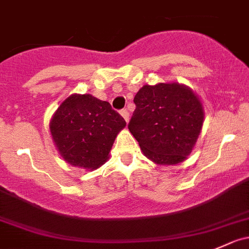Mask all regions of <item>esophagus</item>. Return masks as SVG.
Wrapping results in <instances>:
<instances>
[{
    "instance_id": "1",
    "label": "esophagus",
    "mask_w": 249,
    "mask_h": 249,
    "mask_svg": "<svg viewBox=\"0 0 249 249\" xmlns=\"http://www.w3.org/2000/svg\"><path fill=\"white\" fill-rule=\"evenodd\" d=\"M120 114H122V117L124 118V120L125 122H129V118H130V114H129V112H127V109H122L120 110Z\"/></svg>"
}]
</instances>
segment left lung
I'll use <instances>...</instances> for the list:
<instances>
[{
    "instance_id": "left-lung-1",
    "label": "left lung",
    "mask_w": 249,
    "mask_h": 249,
    "mask_svg": "<svg viewBox=\"0 0 249 249\" xmlns=\"http://www.w3.org/2000/svg\"><path fill=\"white\" fill-rule=\"evenodd\" d=\"M129 127L142 153L158 165L185 160L201 134L204 110L198 96L178 83L142 86Z\"/></svg>"
}]
</instances>
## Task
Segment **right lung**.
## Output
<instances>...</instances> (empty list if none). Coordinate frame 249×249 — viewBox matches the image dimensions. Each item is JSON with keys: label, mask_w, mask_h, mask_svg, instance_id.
Instances as JSON below:
<instances>
[{"label": "right lung", "mask_w": 249, "mask_h": 249, "mask_svg": "<svg viewBox=\"0 0 249 249\" xmlns=\"http://www.w3.org/2000/svg\"><path fill=\"white\" fill-rule=\"evenodd\" d=\"M125 126L124 118L109 103L89 93L66 98L50 122L51 136L62 158L86 170L108 160L115 137Z\"/></svg>", "instance_id": "right-lung-1"}]
</instances>
